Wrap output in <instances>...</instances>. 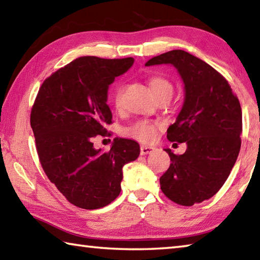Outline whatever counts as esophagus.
Wrapping results in <instances>:
<instances>
[{
  "label": "esophagus",
  "instance_id": "1",
  "mask_svg": "<svg viewBox=\"0 0 260 260\" xmlns=\"http://www.w3.org/2000/svg\"><path fill=\"white\" fill-rule=\"evenodd\" d=\"M152 151H153V148L152 147L141 146V149H140L141 155H149V153H151Z\"/></svg>",
  "mask_w": 260,
  "mask_h": 260
}]
</instances>
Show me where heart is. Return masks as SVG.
<instances>
[{
    "label": "heart",
    "mask_w": 260,
    "mask_h": 260,
    "mask_svg": "<svg viewBox=\"0 0 260 260\" xmlns=\"http://www.w3.org/2000/svg\"><path fill=\"white\" fill-rule=\"evenodd\" d=\"M149 87H150V90L152 91L155 99L160 95H172L173 93L172 83L167 79L159 76H153L149 79ZM121 88L118 87L113 94V104L118 109L121 107ZM159 127L160 124L158 121L138 120L133 125L127 127L124 133L128 138L138 140L142 143H150L156 139Z\"/></svg>",
    "instance_id": "obj_1"
}]
</instances>
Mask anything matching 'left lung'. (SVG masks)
Returning <instances> with one entry per match:
<instances>
[{
  "label": "left lung",
  "mask_w": 260,
  "mask_h": 260,
  "mask_svg": "<svg viewBox=\"0 0 260 260\" xmlns=\"http://www.w3.org/2000/svg\"><path fill=\"white\" fill-rule=\"evenodd\" d=\"M172 64L184 83V103L167 129L171 142H186L183 155L166 149L171 158L160 189L174 203L191 206L219 191L241 149L242 110L222 74L183 50L152 57L146 65ZM178 144V143H174Z\"/></svg>",
  "instance_id": "obj_1"
}]
</instances>
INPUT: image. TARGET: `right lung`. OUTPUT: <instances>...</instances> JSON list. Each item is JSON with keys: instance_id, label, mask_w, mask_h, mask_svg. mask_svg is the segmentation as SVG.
<instances>
[{"instance_id": "obj_1", "label": "right lung", "mask_w": 260, "mask_h": 260, "mask_svg": "<svg viewBox=\"0 0 260 260\" xmlns=\"http://www.w3.org/2000/svg\"><path fill=\"white\" fill-rule=\"evenodd\" d=\"M134 63L132 57L85 56L48 77L30 110L35 147L48 179L78 208L107 206L121 190L122 166L140 155L138 142L114 139L110 151L94 148L112 124L108 88Z\"/></svg>"}]
</instances>
